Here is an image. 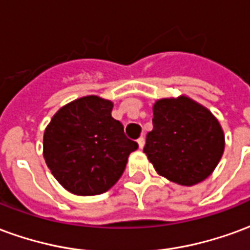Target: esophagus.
Listing matches in <instances>:
<instances>
[{
  "label": "esophagus",
  "mask_w": 250,
  "mask_h": 250,
  "mask_svg": "<svg viewBox=\"0 0 250 250\" xmlns=\"http://www.w3.org/2000/svg\"><path fill=\"white\" fill-rule=\"evenodd\" d=\"M136 142H138V146H139V148H143V146H145V138L141 136V138H139Z\"/></svg>",
  "instance_id": "esophagus-1"
}]
</instances>
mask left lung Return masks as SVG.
<instances>
[{"mask_svg": "<svg viewBox=\"0 0 250 250\" xmlns=\"http://www.w3.org/2000/svg\"><path fill=\"white\" fill-rule=\"evenodd\" d=\"M154 128L146 152L159 175L184 186L209 177L225 148V136L209 109L186 96L161 99L152 107Z\"/></svg>", "mask_w": 250, "mask_h": 250, "instance_id": "8db88e82", "label": "left lung"}]
</instances>
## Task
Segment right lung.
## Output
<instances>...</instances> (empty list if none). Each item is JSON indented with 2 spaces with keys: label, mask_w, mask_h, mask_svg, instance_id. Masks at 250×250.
Wrapping results in <instances>:
<instances>
[{
  "label": "right lung",
  "mask_w": 250,
  "mask_h": 250,
  "mask_svg": "<svg viewBox=\"0 0 250 250\" xmlns=\"http://www.w3.org/2000/svg\"><path fill=\"white\" fill-rule=\"evenodd\" d=\"M114 104L84 96L62 107L44 132V158L53 177L76 195H96L112 188L138 143L111 116Z\"/></svg>",
  "instance_id": "1"
}]
</instances>
